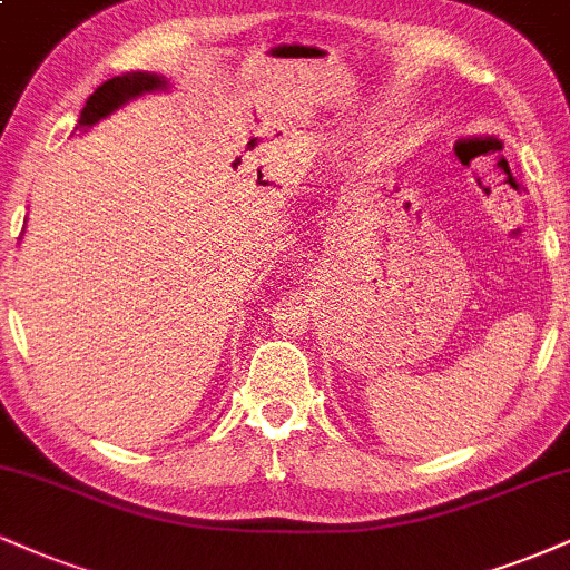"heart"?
<instances>
[{
	"instance_id": "heart-1",
	"label": "heart",
	"mask_w": 570,
	"mask_h": 570,
	"mask_svg": "<svg viewBox=\"0 0 570 570\" xmlns=\"http://www.w3.org/2000/svg\"><path fill=\"white\" fill-rule=\"evenodd\" d=\"M321 142H324V146H345V142H351V135H347V132H326L324 137H321Z\"/></svg>"
}]
</instances>
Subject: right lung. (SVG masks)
<instances>
[{
  "instance_id": "right-lung-1",
  "label": "right lung",
  "mask_w": 570,
  "mask_h": 570,
  "mask_svg": "<svg viewBox=\"0 0 570 570\" xmlns=\"http://www.w3.org/2000/svg\"><path fill=\"white\" fill-rule=\"evenodd\" d=\"M161 89H169V81L164 79L161 73H150V71H129V73H121V77L102 81V85L87 98V106L81 108L77 129L87 132V129L98 125L100 119H106V116L119 111L125 102L148 92H161Z\"/></svg>"
}]
</instances>
